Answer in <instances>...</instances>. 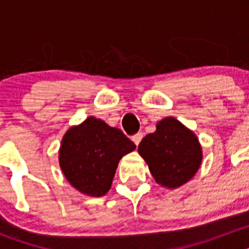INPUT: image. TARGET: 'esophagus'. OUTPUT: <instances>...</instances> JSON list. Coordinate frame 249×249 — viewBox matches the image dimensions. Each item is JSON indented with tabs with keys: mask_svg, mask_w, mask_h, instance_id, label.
I'll list each match as a JSON object with an SVG mask.
<instances>
[{
	"mask_svg": "<svg viewBox=\"0 0 249 249\" xmlns=\"http://www.w3.org/2000/svg\"><path fill=\"white\" fill-rule=\"evenodd\" d=\"M142 138H143V133H137V135H135L133 137H132V141L135 142L136 146H138L141 141H142Z\"/></svg>",
	"mask_w": 249,
	"mask_h": 249,
	"instance_id": "obj_1",
	"label": "esophagus"
}]
</instances>
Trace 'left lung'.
<instances>
[{
	"label": "left lung",
	"instance_id": "obj_1",
	"mask_svg": "<svg viewBox=\"0 0 249 249\" xmlns=\"http://www.w3.org/2000/svg\"><path fill=\"white\" fill-rule=\"evenodd\" d=\"M140 153L158 184L177 188L197 173L202 163V147L197 136L175 117L160 121L153 133L138 144Z\"/></svg>",
	"mask_w": 249,
	"mask_h": 249
}]
</instances>
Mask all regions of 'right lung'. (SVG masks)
Here are the masks:
<instances>
[{
  "mask_svg": "<svg viewBox=\"0 0 249 249\" xmlns=\"http://www.w3.org/2000/svg\"><path fill=\"white\" fill-rule=\"evenodd\" d=\"M136 144L121 129L89 117L66 132L59 148V166L67 181L91 197L108 192L118 162Z\"/></svg>",
  "mask_w": 249,
  "mask_h": 249,
  "instance_id": "1",
  "label": "right lung"
}]
</instances>
